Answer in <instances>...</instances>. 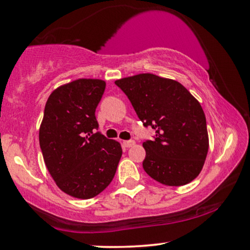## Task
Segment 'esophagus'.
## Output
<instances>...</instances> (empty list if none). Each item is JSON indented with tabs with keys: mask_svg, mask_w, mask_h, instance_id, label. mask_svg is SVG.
Segmentation results:
<instances>
[{
	"mask_svg": "<svg viewBox=\"0 0 250 250\" xmlns=\"http://www.w3.org/2000/svg\"><path fill=\"white\" fill-rule=\"evenodd\" d=\"M122 145H124L125 148H130V147H132L133 145H135V141H133V140H125L124 143H122Z\"/></svg>",
	"mask_w": 250,
	"mask_h": 250,
	"instance_id": "esophagus-1",
	"label": "esophagus"
}]
</instances>
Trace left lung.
<instances>
[{
	"label": "left lung",
	"instance_id": "left-lung-1",
	"mask_svg": "<svg viewBox=\"0 0 250 250\" xmlns=\"http://www.w3.org/2000/svg\"><path fill=\"white\" fill-rule=\"evenodd\" d=\"M114 83L128 96L144 125L156 131L154 140L143 144L145 172L168 186L194 180L208 149L206 115L199 101L181 83L154 74H139Z\"/></svg>",
	"mask_w": 250,
	"mask_h": 250
}]
</instances>
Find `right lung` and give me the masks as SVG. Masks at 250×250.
<instances>
[{"instance_id":"add662e5","label":"right lung","mask_w":250,"mask_h":250,"mask_svg":"<svg viewBox=\"0 0 250 250\" xmlns=\"http://www.w3.org/2000/svg\"><path fill=\"white\" fill-rule=\"evenodd\" d=\"M105 82L80 78L51 93L39 130L43 161L62 192L77 199L100 194L113 180L121 145L95 132V110Z\"/></svg>"}]
</instances>
